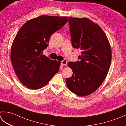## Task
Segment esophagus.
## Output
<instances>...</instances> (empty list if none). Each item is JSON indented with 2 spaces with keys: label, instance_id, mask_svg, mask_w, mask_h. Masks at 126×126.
I'll list each match as a JSON object with an SVG mask.
<instances>
[{
  "label": "esophagus",
  "instance_id": "esophagus-1",
  "mask_svg": "<svg viewBox=\"0 0 126 126\" xmlns=\"http://www.w3.org/2000/svg\"><path fill=\"white\" fill-rule=\"evenodd\" d=\"M67 61H66V60H63L62 61H61V64L62 65H67Z\"/></svg>",
  "mask_w": 126,
  "mask_h": 126
}]
</instances>
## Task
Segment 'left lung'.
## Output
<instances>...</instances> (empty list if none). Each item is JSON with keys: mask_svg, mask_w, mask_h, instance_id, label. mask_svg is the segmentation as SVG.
I'll use <instances>...</instances> for the list:
<instances>
[{"mask_svg": "<svg viewBox=\"0 0 126 126\" xmlns=\"http://www.w3.org/2000/svg\"><path fill=\"white\" fill-rule=\"evenodd\" d=\"M71 41L80 48L77 62H68L73 75L66 79L71 92L79 96L91 94L102 84L111 62V50L107 35L100 27L87 18L69 17Z\"/></svg>", "mask_w": 126, "mask_h": 126, "instance_id": "obj_1", "label": "left lung"}]
</instances>
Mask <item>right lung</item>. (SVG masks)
<instances>
[{"instance_id":"right-lung-1","label":"right lung","mask_w":126,"mask_h":126,"mask_svg":"<svg viewBox=\"0 0 126 126\" xmlns=\"http://www.w3.org/2000/svg\"><path fill=\"white\" fill-rule=\"evenodd\" d=\"M67 17L42 15L27 21L12 43L11 60L19 81L27 88L44 87L60 69L61 62L42 55L49 39L68 22Z\"/></svg>"}]
</instances>
